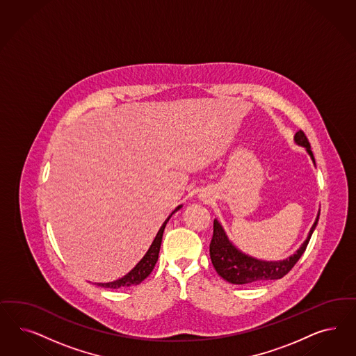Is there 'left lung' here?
Instances as JSON below:
<instances>
[{"label":"left lung","instance_id":"8db88e82","mask_svg":"<svg viewBox=\"0 0 356 356\" xmlns=\"http://www.w3.org/2000/svg\"><path fill=\"white\" fill-rule=\"evenodd\" d=\"M295 143L307 149L310 159L314 163V157L310 150L309 141L301 129L295 135ZM318 218H320V213L317 215L314 224L312 225L307 240L301 245V248L298 249V252H295L293 255H291L287 259L275 261V262L261 261V259L252 258L250 255H246L241 250H238L229 241L221 224L215 218L213 220V236H212V240L209 243V255H211L212 264H213L215 270L218 271V275L232 284H252V283H259L264 280L282 279L283 276L287 275L295 264H298L300 257L305 252V249L309 243L312 233H313V230L316 229V225L318 222Z\"/></svg>","mask_w":356,"mask_h":356}]
</instances>
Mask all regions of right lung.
I'll list each match as a JSON object with an SVG mask.
<instances>
[{"mask_svg":"<svg viewBox=\"0 0 356 356\" xmlns=\"http://www.w3.org/2000/svg\"><path fill=\"white\" fill-rule=\"evenodd\" d=\"M182 206L177 207V208L172 211V213H170V216L165 220V222L162 224V227H161L160 230H159L156 238L152 242L149 250L147 252V254L143 257V259H141L127 275L120 277V279H118V280H114V282H110V283H95V284H97V286H101V287L116 289V288H127L131 287V286H138L145 277H148L150 273L153 271L154 266L157 264V259H159L161 241H162V234H163L165 227H166L169 218H172V213H175Z\"/></svg>","mask_w":356,"mask_h":356,"instance_id":"add662e5","label":"right lung"}]
</instances>
